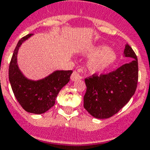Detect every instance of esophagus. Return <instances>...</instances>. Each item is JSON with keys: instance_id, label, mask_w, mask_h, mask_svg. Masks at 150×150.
Segmentation results:
<instances>
[{"instance_id": "34e87169", "label": "esophagus", "mask_w": 150, "mask_h": 150, "mask_svg": "<svg viewBox=\"0 0 150 150\" xmlns=\"http://www.w3.org/2000/svg\"><path fill=\"white\" fill-rule=\"evenodd\" d=\"M82 79V76L80 75V74L77 71H73V73L71 75V81H76L78 79Z\"/></svg>"}]
</instances>
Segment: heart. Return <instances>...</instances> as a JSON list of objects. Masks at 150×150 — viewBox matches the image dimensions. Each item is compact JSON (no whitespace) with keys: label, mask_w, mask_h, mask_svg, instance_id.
<instances>
[{"label":"heart","mask_w":150,"mask_h":150,"mask_svg":"<svg viewBox=\"0 0 150 150\" xmlns=\"http://www.w3.org/2000/svg\"><path fill=\"white\" fill-rule=\"evenodd\" d=\"M87 54L92 57L88 63V68L91 72H103L114 66L117 61L116 52L105 45L90 49Z\"/></svg>","instance_id":"1"}]
</instances>
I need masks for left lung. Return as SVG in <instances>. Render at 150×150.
Masks as SVG:
<instances>
[{"label": "left lung", "mask_w": 150, "mask_h": 150, "mask_svg": "<svg viewBox=\"0 0 150 150\" xmlns=\"http://www.w3.org/2000/svg\"><path fill=\"white\" fill-rule=\"evenodd\" d=\"M123 53L133 60L108 74L99 76L94 74L85 79L86 92L83 106L95 118L108 119L115 115L135 93L139 79L138 58L127 44Z\"/></svg>", "instance_id": "1"}]
</instances>
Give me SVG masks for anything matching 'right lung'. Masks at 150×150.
I'll use <instances>...</instances> for the list:
<instances>
[{"label": "right lung", "mask_w": 150, "mask_h": 150, "mask_svg": "<svg viewBox=\"0 0 150 150\" xmlns=\"http://www.w3.org/2000/svg\"><path fill=\"white\" fill-rule=\"evenodd\" d=\"M27 34L19 40L9 64L8 78L16 98L25 111L42 114L55 105L60 90L70 81L72 71H56L42 79H28L17 64V53L22 43L31 37Z\"/></svg>", "instance_id": "add662e5"}]
</instances>
